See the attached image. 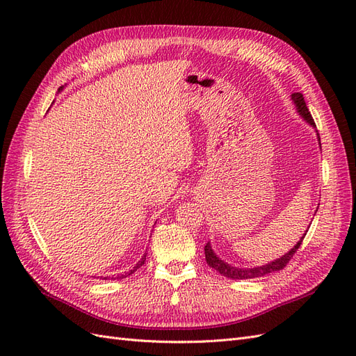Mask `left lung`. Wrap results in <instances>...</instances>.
<instances>
[{
  "mask_svg": "<svg viewBox=\"0 0 356 356\" xmlns=\"http://www.w3.org/2000/svg\"><path fill=\"white\" fill-rule=\"evenodd\" d=\"M293 101H294V104L297 105L298 113L306 118V122H309L312 126H316L315 122H314V118H312V114H310L309 108H307V105H306V101H305V98H303V95L298 93V92L294 93V95H293ZM318 138H319V134H318ZM319 141H321V138H319ZM305 236H306V234H305ZM305 236L297 242V245H296V246L293 248V250H291L288 254H285L284 257L277 258V260H275V261H272V263H268V264H266V266H261V267H254V268H236V267H232V266H229V264H225L224 261L220 260V258H218L217 255L213 254L209 242H208L207 245H204V260H207V263H208L209 267L215 268V270H217L220 275H222V276H225V277H230V279H252V277H261V276H266V275H268V273L282 270V268L291 261V258H293L294 254L298 251L300 245L303 243Z\"/></svg>",
  "mask_w": 356,
  "mask_h": 356,
  "instance_id": "8db88e82",
  "label": "left lung"
}]
</instances>
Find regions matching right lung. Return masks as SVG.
<instances>
[{
  "mask_svg": "<svg viewBox=\"0 0 356 356\" xmlns=\"http://www.w3.org/2000/svg\"><path fill=\"white\" fill-rule=\"evenodd\" d=\"M145 257H147V255H144V257H143V260H141V261H139V263H138V264H136V266L134 267V270H131V273H129V275H132V273H134V272L136 270V268H138V267H141V266H143V264L145 263ZM122 277H126V276H124V275H122V276H120V279H122ZM104 279H106V277H104Z\"/></svg>",
  "mask_w": 356,
  "mask_h": 356,
  "instance_id": "add662e5",
  "label": "right lung"
}]
</instances>
